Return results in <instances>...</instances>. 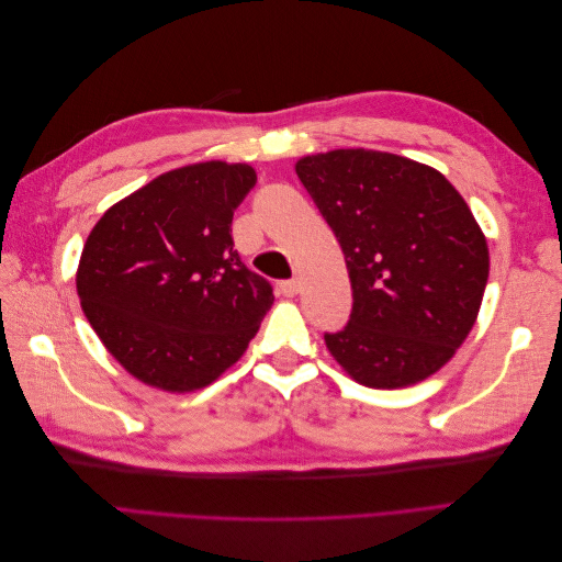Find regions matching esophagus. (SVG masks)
<instances>
[{
	"mask_svg": "<svg viewBox=\"0 0 562 562\" xmlns=\"http://www.w3.org/2000/svg\"><path fill=\"white\" fill-rule=\"evenodd\" d=\"M281 293L285 297H295L300 293V281L297 279H288V281H281Z\"/></svg>",
	"mask_w": 562,
	"mask_h": 562,
	"instance_id": "1",
	"label": "esophagus"
}]
</instances>
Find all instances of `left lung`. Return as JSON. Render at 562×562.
I'll list each match as a JSON object with an SVG mask.
<instances>
[{"mask_svg": "<svg viewBox=\"0 0 562 562\" xmlns=\"http://www.w3.org/2000/svg\"><path fill=\"white\" fill-rule=\"evenodd\" d=\"M307 187L345 252L353 307L326 347L370 389L443 368L471 333L490 274L485 234L436 168L378 149L302 157Z\"/></svg>", "mask_w": 562, "mask_h": 562, "instance_id": "obj_1", "label": "left lung"}]
</instances>
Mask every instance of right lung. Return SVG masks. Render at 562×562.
Listing matches in <instances>:
<instances>
[{"label":"right lung","instance_id":"right-lung-1","mask_svg":"<svg viewBox=\"0 0 562 562\" xmlns=\"http://www.w3.org/2000/svg\"><path fill=\"white\" fill-rule=\"evenodd\" d=\"M252 166L201 161L161 173L103 213L83 244L77 293L100 342L135 380L173 394L241 359L274 304L232 241Z\"/></svg>","mask_w":562,"mask_h":562}]
</instances>
